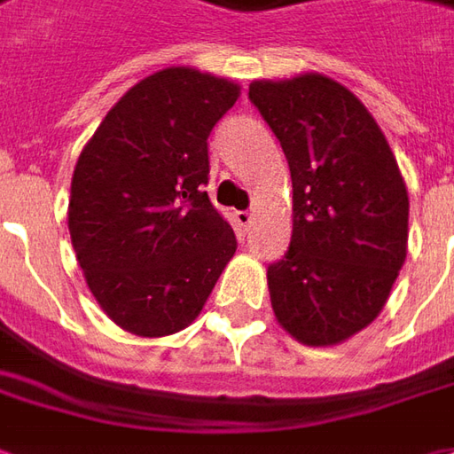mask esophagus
Here are the masks:
<instances>
[{
  "label": "esophagus",
  "mask_w": 454,
  "mask_h": 454,
  "mask_svg": "<svg viewBox=\"0 0 454 454\" xmlns=\"http://www.w3.org/2000/svg\"><path fill=\"white\" fill-rule=\"evenodd\" d=\"M236 223H239L243 233H248V228H251V223H253L251 211H239V214H236Z\"/></svg>",
  "instance_id": "1"
}]
</instances>
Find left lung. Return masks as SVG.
I'll return each mask as SVG.
<instances>
[{
	"label": "left lung",
	"mask_w": 454,
	"mask_h": 454,
	"mask_svg": "<svg viewBox=\"0 0 454 454\" xmlns=\"http://www.w3.org/2000/svg\"><path fill=\"white\" fill-rule=\"evenodd\" d=\"M293 181L288 253L268 266L270 305L298 343L325 348L378 317L408 255V188L363 101L323 74L253 82Z\"/></svg>",
	"instance_id": "obj_1"
}]
</instances>
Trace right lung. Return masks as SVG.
Returning <instances> with one entry per match:
<instances>
[{"label":"right lung","mask_w":454,"mask_h":454,"mask_svg":"<svg viewBox=\"0 0 454 454\" xmlns=\"http://www.w3.org/2000/svg\"><path fill=\"white\" fill-rule=\"evenodd\" d=\"M239 97V84L199 69L151 74L114 104L76 161L74 253L123 331H184L236 253L233 228L203 186L211 129Z\"/></svg>","instance_id":"1"}]
</instances>
